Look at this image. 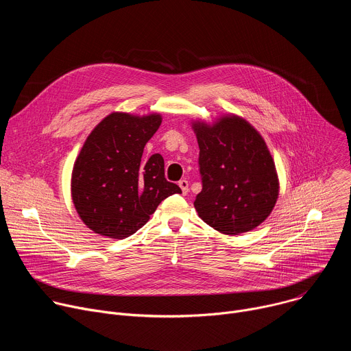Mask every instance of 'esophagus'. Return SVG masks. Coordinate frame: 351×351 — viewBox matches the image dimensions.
Masks as SVG:
<instances>
[{
	"mask_svg": "<svg viewBox=\"0 0 351 351\" xmlns=\"http://www.w3.org/2000/svg\"><path fill=\"white\" fill-rule=\"evenodd\" d=\"M179 187L182 189V194L186 195L189 193V182L186 179H182L179 180Z\"/></svg>",
	"mask_w": 351,
	"mask_h": 351,
	"instance_id": "obj_1",
	"label": "esophagus"
}]
</instances>
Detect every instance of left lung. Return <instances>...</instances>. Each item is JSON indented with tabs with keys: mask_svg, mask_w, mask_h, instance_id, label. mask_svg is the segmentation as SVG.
<instances>
[{
	"mask_svg": "<svg viewBox=\"0 0 351 351\" xmlns=\"http://www.w3.org/2000/svg\"><path fill=\"white\" fill-rule=\"evenodd\" d=\"M203 189L195 195L198 217L225 234L253 230L271 214L279 182L274 160L260 133L239 117L213 126L193 125Z\"/></svg>",
	"mask_w": 351,
	"mask_h": 351,
	"instance_id": "left-lung-1",
	"label": "left lung"
}]
</instances>
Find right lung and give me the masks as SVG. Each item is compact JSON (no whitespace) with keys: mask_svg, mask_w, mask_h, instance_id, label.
<instances>
[{"mask_svg":"<svg viewBox=\"0 0 351 351\" xmlns=\"http://www.w3.org/2000/svg\"><path fill=\"white\" fill-rule=\"evenodd\" d=\"M161 115L114 112L87 137L72 172V198L82 221L95 233L125 239L136 233L162 199L182 193L165 179L164 158L141 160Z\"/></svg>","mask_w":351,"mask_h":351,"instance_id":"1","label":"right lung"}]
</instances>
